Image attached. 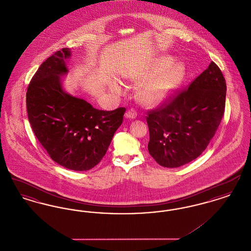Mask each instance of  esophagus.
Returning a JSON list of instances; mask_svg holds the SVG:
<instances>
[{"instance_id": "esophagus-1", "label": "esophagus", "mask_w": 251, "mask_h": 251, "mask_svg": "<svg viewBox=\"0 0 251 251\" xmlns=\"http://www.w3.org/2000/svg\"><path fill=\"white\" fill-rule=\"evenodd\" d=\"M136 116H137V112H136V110L133 109V108L129 109V110L126 112V114H125V117H126L127 119H131V120H132V119H135Z\"/></svg>"}]
</instances>
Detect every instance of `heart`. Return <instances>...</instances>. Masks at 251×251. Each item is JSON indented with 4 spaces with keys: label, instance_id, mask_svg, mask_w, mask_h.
Instances as JSON below:
<instances>
[{
    "label": "heart",
    "instance_id": "1",
    "mask_svg": "<svg viewBox=\"0 0 251 251\" xmlns=\"http://www.w3.org/2000/svg\"><path fill=\"white\" fill-rule=\"evenodd\" d=\"M171 64V58L166 56L160 57L136 76L135 80L138 83L146 82L138 92L139 99L142 102L146 104L160 102L179 84L182 77V68L179 64L172 65L170 67L169 66ZM113 87L117 92L121 91L119 84H114Z\"/></svg>",
    "mask_w": 251,
    "mask_h": 251
}]
</instances>
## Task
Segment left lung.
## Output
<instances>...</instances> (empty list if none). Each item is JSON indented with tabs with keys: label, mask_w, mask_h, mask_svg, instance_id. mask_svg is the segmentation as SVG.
Instances as JSON below:
<instances>
[{
	"label": "left lung",
	"mask_w": 251,
	"mask_h": 251,
	"mask_svg": "<svg viewBox=\"0 0 251 251\" xmlns=\"http://www.w3.org/2000/svg\"><path fill=\"white\" fill-rule=\"evenodd\" d=\"M227 85L215 62L188 88L149 112L148 150L162 167H179L202 153L225 112Z\"/></svg>",
	"instance_id": "8db88e82"
}]
</instances>
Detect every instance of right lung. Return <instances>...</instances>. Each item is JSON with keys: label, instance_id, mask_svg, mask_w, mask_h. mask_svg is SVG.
Segmentation results:
<instances>
[{"label": "right lung", "instance_id": "right-lung-1", "mask_svg": "<svg viewBox=\"0 0 251 251\" xmlns=\"http://www.w3.org/2000/svg\"><path fill=\"white\" fill-rule=\"evenodd\" d=\"M72 55L63 48L44 61L27 88L26 106L33 131L50 157L60 166L85 171L105 155L126 111L98 110L83 99L66 93L60 76Z\"/></svg>", "mask_w": 251, "mask_h": 251}]
</instances>
